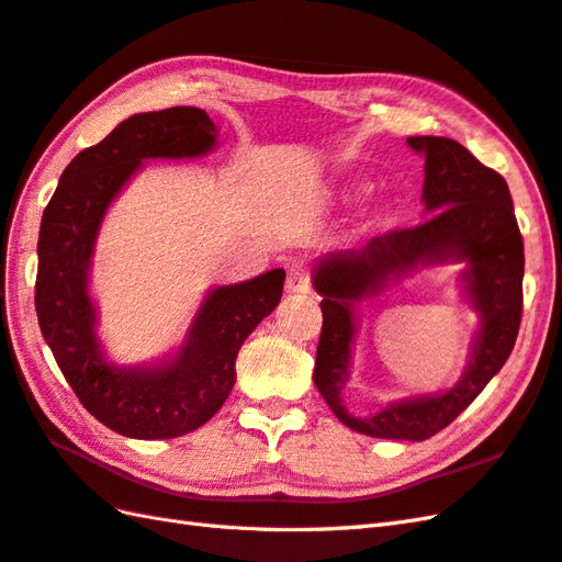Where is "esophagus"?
Segmentation results:
<instances>
[{"mask_svg":"<svg viewBox=\"0 0 562 562\" xmlns=\"http://www.w3.org/2000/svg\"><path fill=\"white\" fill-rule=\"evenodd\" d=\"M285 291L291 295L310 293V269L303 262H293L289 267V277H285Z\"/></svg>","mask_w":562,"mask_h":562,"instance_id":"34e87169","label":"esophagus"}]
</instances>
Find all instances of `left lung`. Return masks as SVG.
I'll return each mask as SVG.
<instances>
[{
  "label": "left lung",
  "instance_id": "left-lung-1",
  "mask_svg": "<svg viewBox=\"0 0 562 562\" xmlns=\"http://www.w3.org/2000/svg\"><path fill=\"white\" fill-rule=\"evenodd\" d=\"M407 145L424 155L422 200L431 216L376 236L364 248L319 259L314 289L322 295L324 322L312 379L331 413L352 431L374 439L424 441L446 429L510 358L522 319L525 243L501 173L450 138L415 135ZM441 261L469 262L465 292L480 314L463 379L443 394L392 404L367 418L350 416L339 395L349 378V350L357 333L353 303L417 266Z\"/></svg>",
  "mask_w": 562,
  "mask_h": 562
}]
</instances>
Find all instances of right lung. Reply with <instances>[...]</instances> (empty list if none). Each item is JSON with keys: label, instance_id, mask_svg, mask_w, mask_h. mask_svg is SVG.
I'll return each mask as SVG.
<instances>
[{"label": "right lung", "instance_id": "obj_1", "mask_svg": "<svg viewBox=\"0 0 562 562\" xmlns=\"http://www.w3.org/2000/svg\"><path fill=\"white\" fill-rule=\"evenodd\" d=\"M216 133L198 106H171L121 121L64 169L40 224V331L88 413L128 439H173L210 422L236 384L243 340L283 293V269L222 285L204 297L173 360L159 367H116L104 358L88 271L109 204L145 159L202 157L216 145Z\"/></svg>", "mask_w": 562, "mask_h": 562}]
</instances>
